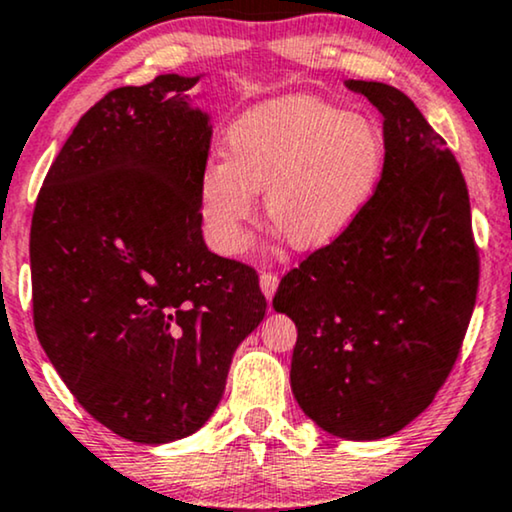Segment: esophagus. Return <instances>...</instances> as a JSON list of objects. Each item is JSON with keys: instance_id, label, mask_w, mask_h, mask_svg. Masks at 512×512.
I'll return each instance as SVG.
<instances>
[{"instance_id": "1", "label": "esophagus", "mask_w": 512, "mask_h": 512, "mask_svg": "<svg viewBox=\"0 0 512 512\" xmlns=\"http://www.w3.org/2000/svg\"><path fill=\"white\" fill-rule=\"evenodd\" d=\"M277 286H279V277L275 275V272H261V291L265 298L270 300L272 296H275Z\"/></svg>"}]
</instances>
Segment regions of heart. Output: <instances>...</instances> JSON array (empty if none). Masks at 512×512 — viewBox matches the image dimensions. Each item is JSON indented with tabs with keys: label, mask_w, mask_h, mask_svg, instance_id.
<instances>
[{
	"label": "heart",
	"mask_w": 512,
	"mask_h": 512,
	"mask_svg": "<svg viewBox=\"0 0 512 512\" xmlns=\"http://www.w3.org/2000/svg\"><path fill=\"white\" fill-rule=\"evenodd\" d=\"M382 170L384 139L368 118L317 97L265 102L237 118L226 158L200 172L202 228L219 254H242L263 191L268 219L291 247H324L359 219Z\"/></svg>",
	"instance_id": "b5f03b06"
}]
</instances>
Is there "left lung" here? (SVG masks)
I'll list each match as a JSON object with an SVG mask.
<instances>
[{"instance_id":"1","label":"left lung","mask_w":512,"mask_h":512,"mask_svg":"<svg viewBox=\"0 0 512 512\" xmlns=\"http://www.w3.org/2000/svg\"><path fill=\"white\" fill-rule=\"evenodd\" d=\"M384 123V170L359 219L286 272L277 312L298 340L291 389L345 440H377L429 408L457 361L480 258L461 167L401 90L345 81Z\"/></svg>"}]
</instances>
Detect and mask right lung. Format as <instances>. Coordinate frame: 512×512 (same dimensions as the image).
I'll use <instances>...</instances> for the list:
<instances>
[{
	"label": "right lung",
	"mask_w": 512,
	"mask_h": 512,
	"mask_svg": "<svg viewBox=\"0 0 512 512\" xmlns=\"http://www.w3.org/2000/svg\"><path fill=\"white\" fill-rule=\"evenodd\" d=\"M200 76L116 88L76 123L32 214L37 338L88 415L142 445L200 429L268 310L254 268L202 240L212 125Z\"/></svg>",
	"instance_id": "obj_1"
}]
</instances>
